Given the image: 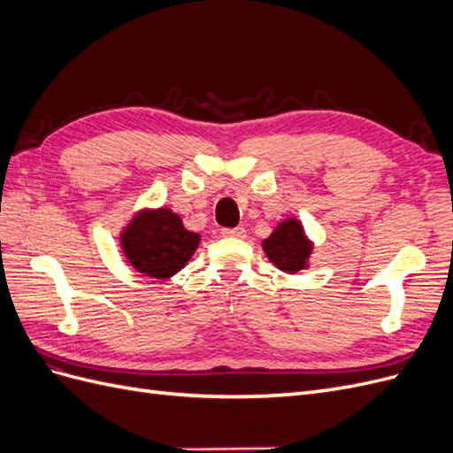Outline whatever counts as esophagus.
<instances>
[{
	"label": "esophagus",
	"instance_id": "1",
	"mask_svg": "<svg viewBox=\"0 0 453 453\" xmlns=\"http://www.w3.org/2000/svg\"><path fill=\"white\" fill-rule=\"evenodd\" d=\"M221 234L225 238H245V228L236 226V228H221Z\"/></svg>",
	"mask_w": 453,
	"mask_h": 453
}]
</instances>
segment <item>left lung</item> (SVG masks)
I'll list each match as a JSON object with an SVG mask.
<instances>
[{
  "label": "left lung",
  "instance_id": "left-lung-1",
  "mask_svg": "<svg viewBox=\"0 0 453 453\" xmlns=\"http://www.w3.org/2000/svg\"><path fill=\"white\" fill-rule=\"evenodd\" d=\"M263 250L270 263L287 273H296L308 268L313 243L306 238L298 219H285L276 230L263 242Z\"/></svg>",
  "mask_w": 453,
  "mask_h": 453
}]
</instances>
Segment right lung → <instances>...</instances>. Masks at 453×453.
<instances>
[{
	"label": "right lung",
	"mask_w": 453,
	"mask_h": 453,
	"mask_svg": "<svg viewBox=\"0 0 453 453\" xmlns=\"http://www.w3.org/2000/svg\"><path fill=\"white\" fill-rule=\"evenodd\" d=\"M200 243V234L183 226L181 217L168 208L142 210L120 232L128 263L143 276L168 280L185 268Z\"/></svg>",
	"instance_id": "obj_1"
}]
</instances>
